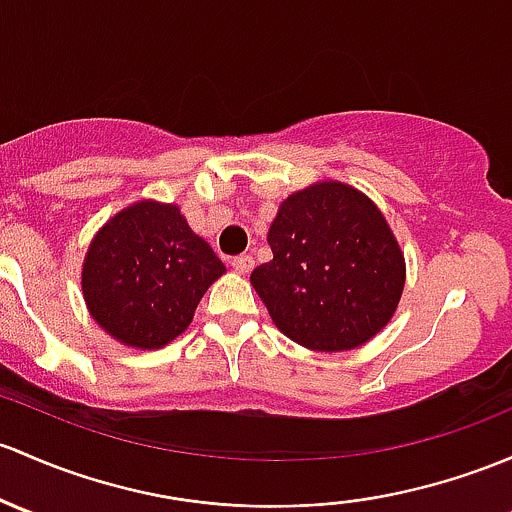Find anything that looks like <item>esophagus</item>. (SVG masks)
<instances>
[{"instance_id":"1","label":"esophagus","mask_w":512,"mask_h":512,"mask_svg":"<svg viewBox=\"0 0 512 512\" xmlns=\"http://www.w3.org/2000/svg\"><path fill=\"white\" fill-rule=\"evenodd\" d=\"M230 267H233L235 272L247 274V272H252V267H255V260H252V255H240L230 262Z\"/></svg>"}]
</instances>
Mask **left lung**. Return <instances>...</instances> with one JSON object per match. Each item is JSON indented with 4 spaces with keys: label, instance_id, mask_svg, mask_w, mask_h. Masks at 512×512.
I'll return each mask as SVG.
<instances>
[{
    "label": "left lung",
    "instance_id": "8db88e82",
    "mask_svg": "<svg viewBox=\"0 0 512 512\" xmlns=\"http://www.w3.org/2000/svg\"><path fill=\"white\" fill-rule=\"evenodd\" d=\"M272 262L250 274L272 321L299 346L351 351L380 333L405 289V257L385 215L358 188L321 181L279 206Z\"/></svg>",
    "mask_w": 512,
    "mask_h": 512
}]
</instances>
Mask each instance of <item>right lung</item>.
<instances>
[{
	"label": "right lung",
	"instance_id": "add662e5",
	"mask_svg": "<svg viewBox=\"0 0 512 512\" xmlns=\"http://www.w3.org/2000/svg\"><path fill=\"white\" fill-rule=\"evenodd\" d=\"M223 272L179 206L139 201L107 220L90 242L83 297L112 338L154 351L186 331L198 301Z\"/></svg>",
	"mask_w": 512,
	"mask_h": 512
}]
</instances>
